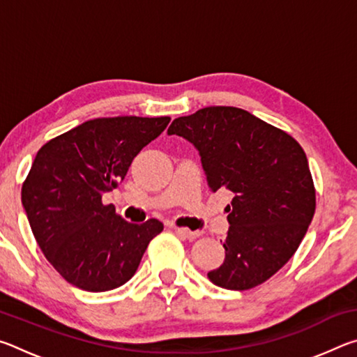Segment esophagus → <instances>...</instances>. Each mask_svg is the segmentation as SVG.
Here are the masks:
<instances>
[{
  "label": "esophagus",
  "mask_w": 357,
  "mask_h": 357,
  "mask_svg": "<svg viewBox=\"0 0 357 357\" xmlns=\"http://www.w3.org/2000/svg\"><path fill=\"white\" fill-rule=\"evenodd\" d=\"M176 231L181 234V236H184L185 239H197L198 236H200V231H190V229L187 228H176Z\"/></svg>",
  "instance_id": "1"
}]
</instances>
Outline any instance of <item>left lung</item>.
<instances>
[{
  "instance_id": "left-lung-1",
  "label": "left lung",
  "mask_w": 357,
  "mask_h": 357,
  "mask_svg": "<svg viewBox=\"0 0 357 357\" xmlns=\"http://www.w3.org/2000/svg\"><path fill=\"white\" fill-rule=\"evenodd\" d=\"M168 135L190 142L209 189L229 190L225 259L214 285L244 291L271 279L298 250L315 214V187L301 144L236 107H206L176 118Z\"/></svg>"
}]
</instances>
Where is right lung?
Wrapping results in <instances>:
<instances>
[{
  "label": "right lung",
  "mask_w": 357,
  "mask_h": 357,
  "mask_svg": "<svg viewBox=\"0 0 357 357\" xmlns=\"http://www.w3.org/2000/svg\"><path fill=\"white\" fill-rule=\"evenodd\" d=\"M168 123V116L89 119L36 154L22 187L23 208L45 258L74 287L100 293L124 285L164 229L157 219L126 222L102 195Z\"/></svg>",
  "instance_id": "right-lung-1"
}]
</instances>
